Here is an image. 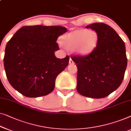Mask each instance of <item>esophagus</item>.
Wrapping results in <instances>:
<instances>
[{
    "instance_id": "esophagus-1",
    "label": "esophagus",
    "mask_w": 131,
    "mask_h": 131,
    "mask_svg": "<svg viewBox=\"0 0 131 131\" xmlns=\"http://www.w3.org/2000/svg\"><path fill=\"white\" fill-rule=\"evenodd\" d=\"M69 63L70 64H74V61H73V60L71 59V58H70V61H69Z\"/></svg>"
}]
</instances>
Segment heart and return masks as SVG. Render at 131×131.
Segmentation results:
<instances>
[{"instance_id": "1", "label": "heart", "mask_w": 131, "mask_h": 131, "mask_svg": "<svg viewBox=\"0 0 131 131\" xmlns=\"http://www.w3.org/2000/svg\"><path fill=\"white\" fill-rule=\"evenodd\" d=\"M62 42L67 48H74L77 54L86 56L97 47L99 35L93 30L77 29L62 36Z\"/></svg>"}]
</instances>
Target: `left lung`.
I'll return each instance as SVG.
<instances>
[{
  "mask_svg": "<svg viewBox=\"0 0 131 131\" xmlns=\"http://www.w3.org/2000/svg\"><path fill=\"white\" fill-rule=\"evenodd\" d=\"M86 28L99 35L96 48L90 54L71 56L77 67V90L86 97H105L120 86L127 66L125 45L116 32L103 23Z\"/></svg>",
  "mask_w": 131,
  "mask_h": 131,
  "instance_id": "1",
  "label": "left lung"
}]
</instances>
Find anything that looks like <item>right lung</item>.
<instances>
[{
	"label": "right lung",
	"mask_w": 131,
	"mask_h": 131,
	"mask_svg": "<svg viewBox=\"0 0 131 131\" xmlns=\"http://www.w3.org/2000/svg\"><path fill=\"white\" fill-rule=\"evenodd\" d=\"M60 26H25L7 43L6 75L15 90L28 97L45 96L54 90L57 75L68 66L69 56L60 59L58 37L67 32Z\"/></svg>",
	"instance_id": "add662e5"
}]
</instances>
